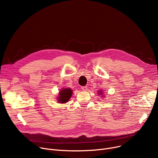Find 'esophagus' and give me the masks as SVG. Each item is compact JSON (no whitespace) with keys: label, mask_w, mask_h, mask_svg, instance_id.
I'll list each match as a JSON object with an SVG mask.
<instances>
[{"label":"esophagus","mask_w":158,"mask_h":158,"mask_svg":"<svg viewBox=\"0 0 158 158\" xmlns=\"http://www.w3.org/2000/svg\"><path fill=\"white\" fill-rule=\"evenodd\" d=\"M81 89L83 91H86L88 89V87L87 86H82Z\"/></svg>","instance_id":"34e87169"}]
</instances>
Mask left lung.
Instances as JSON below:
<instances>
[{
	"instance_id": "obj_1",
	"label": "left lung",
	"mask_w": 158,
	"mask_h": 158,
	"mask_svg": "<svg viewBox=\"0 0 158 158\" xmlns=\"http://www.w3.org/2000/svg\"><path fill=\"white\" fill-rule=\"evenodd\" d=\"M98 93L99 94V95H100H100H103V94H102L103 92H102V91H99V92H98Z\"/></svg>"
}]
</instances>
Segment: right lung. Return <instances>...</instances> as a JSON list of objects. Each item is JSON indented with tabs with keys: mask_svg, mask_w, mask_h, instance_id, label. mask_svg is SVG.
Listing matches in <instances>:
<instances>
[{
	"mask_svg": "<svg viewBox=\"0 0 158 158\" xmlns=\"http://www.w3.org/2000/svg\"><path fill=\"white\" fill-rule=\"evenodd\" d=\"M72 94V90L70 88H64L60 91L58 101V103H65L67 102Z\"/></svg>",
	"mask_w": 158,
	"mask_h": 158,
	"instance_id": "1",
	"label": "right lung"
}]
</instances>
